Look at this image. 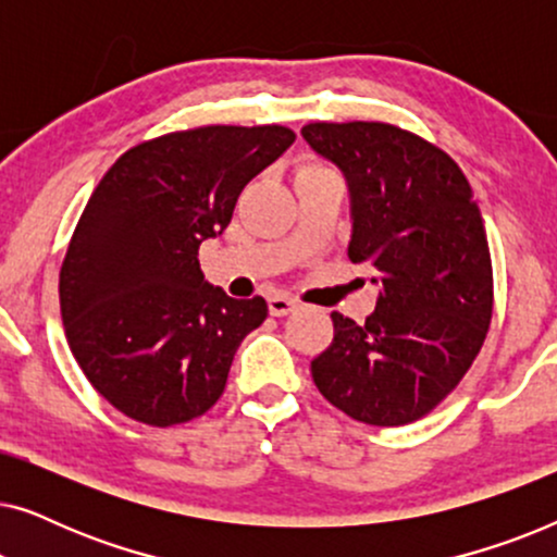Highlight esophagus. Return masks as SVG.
<instances>
[{
	"mask_svg": "<svg viewBox=\"0 0 557 557\" xmlns=\"http://www.w3.org/2000/svg\"><path fill=\"white\" fill-rule=\"evenodd\" d=\"M294 309H296V304L288 299V296H284V294L269 296V311L273 317H286V314H292Z\"/></svg>",
	"mask_w": 557,
	"mask_h": 557,
	"instance_id": "esophagus-1",
	"label": "esophagus"
}]
</instances>
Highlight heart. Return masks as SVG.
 <instances>
[{
    "label": "heart",
    "mask_w": 557,
    "mask_h": 557,
    "mask_svg": "<svg viewBox=\"0 0 557 557\" xmlns=\"http://www.w3.org/2000/svg\"><path fill=\"white\" fill-rule=\"evenodd\" d=\"M304 172H324V170H322V166H314V164H311V166H307V170H304Z\"/></svg>",
    "instance_id": "obj_1"
}]
</instances>
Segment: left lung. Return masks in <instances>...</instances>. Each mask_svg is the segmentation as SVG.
Returning a JSON list of instances; mask_svg holds the SVG:
<instances>
[{
	"label": "left lung",
	"instance_id": "left-lung-1",
	"mask_svg": "<svg viewBox=\"0 0 557 557\" xmlns=\"http://www.w3.org/2000/svg\"><path fill=\"white\" fill-rule=\"evenodd\" d=\"M301 136L349 189L347 256L375 271L377 307L311 362L319 393L355 421L406 425L467 375L492 322V258L459 164L380 121L307 124Z\"/></svg>",
	"mask_w": 557,
	"mask_h": 557
}]
</instances>
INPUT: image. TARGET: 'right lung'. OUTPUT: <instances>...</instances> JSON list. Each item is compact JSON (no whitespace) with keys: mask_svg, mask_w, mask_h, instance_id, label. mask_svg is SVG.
<instances>
[{"mask_svg":"<svg viewBox=\"0 0 557 557\" xmlns=\"http://www.w3.org/2000/svg\"><path fill=\"white\" fill-rule=\"evenodd\" d=\"M286 126H200L136 144L103 174L60 269V311L88 383L134 421L166 429L215 406L265 299L210 286L197 250L231 223Z\"/></svg>","mask_w":557,"mask_h":557,"instance_id":"1","label":"right lung"}]
</instances>
